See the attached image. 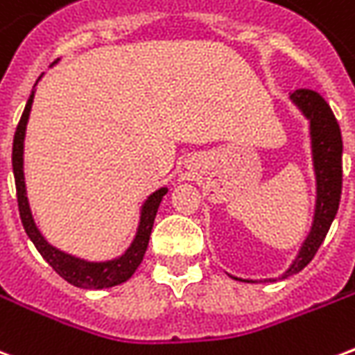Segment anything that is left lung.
Wrapping results in <instances>:
<instances>
[{"label":"left lung","instance_id":"1","mask_svg":"<svg viewBox=\"0 0 355 355\" xmlns=\"http://www.w3.org/2000/svg\"><path fill=\"white\" fill-rule=\"evenodd\" d=\"M289 101L293 106L308 119V139H310V155H312V169L315 178V201H313V216L310 230L304 241L298 247L297 257L291 261L289 268L279 277H268L261 282L241 279L230 275L238 282L247 283H268L285 279L289 275L298 274L304 266L310 264L313 254L323 243L331 224L335 220L340 192H343V137L336 123L335 114L329 104L315 91L298 89L291 94Z\"/></svg>","mask_w":355,"mask_h":355}]
</instances>
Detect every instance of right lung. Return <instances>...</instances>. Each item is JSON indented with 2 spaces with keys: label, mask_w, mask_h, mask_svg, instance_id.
Here are the masks:
<instances>
[{
  "label": "right lung",
  "mask_w": 355,
  "mask_h": 355,
  "mask_svg": "<svg viewBox=\"0 0 355 355\" xmlns=\"http://www.w3.org/2000/svg\"><path fill=\"white\" fill-rule=\"evenodd\" d=\"M42 78L43 73L35 81L32 94H30V98L26 102V108H24L22 117H20L17 132H15V140H12V173H15V184H17L20 220H22V226L26 230L28 238L32 239L35 249L40 251V254L49 262V266L60 277H64L66 282L80 287V289H108V287H116L119 283L127 282L135 274V270L139 268L142 259H144L148 241H150V234H152V226H154V218L157 215V209H159L163 196L169 192V188L162 186V188H157L155 192L150 193L144 200V203L140 205L139 224H137L135 238H132V241L123 253L117 254L114 259H108V261H87V259H81V257L66 253V251H60L55 245H51L47 238L42 234V230L37 228L34 215H32V207H30V200H28L26 192V177H24L26 127L28 119H30V112H32V104H34L35 89H37V83H40Z\"/></svg>",
  "instance_id": "add662e5"
}]
</instances>
